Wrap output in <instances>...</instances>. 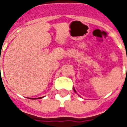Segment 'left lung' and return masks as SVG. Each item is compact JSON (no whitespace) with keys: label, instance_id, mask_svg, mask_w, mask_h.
<instances>
[{"label":"left lung","instance_id":"8db88e82","mask_svg":"<svg viewBox=\"0 0 127 127\" xmlns=\"http://www.w3.org/2000/svg\"><path fill=\"white\" fill-rule=\"evenodd\" d=\"M74 92H76V90H74Z\"/></svg>","mask_w":127,"mask_h":127}]
</instances>
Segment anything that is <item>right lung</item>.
<instances>
[{
  "mask_svg": "<svg viewBox=\"0 0 127 127\" xmlns=\"http://www.w3.org/2000/svg\"><path fill=\"white\" fill-rule=\"evenodd\" d=\"M43 97H38V98H35V99H41V98H42Z\"/></svg>",
  "mask_w": 127,
  "mask_h": 127,
  "instance_id": "add662e5",
  "label": "right lung"
}]
</instances>
